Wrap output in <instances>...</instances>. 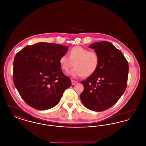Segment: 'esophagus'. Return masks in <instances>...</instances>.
<instances>
[{
    "label": "esophagus",
    "instance_id": "1",
    "mask_svg": "<svg viewBox=\"0 0 146 146\" xmlns=\"http://www.w3.org/2000/svg\"><path fill=\"white\" fill-rule=\"evenodd\" d=\"M76 83H77L76 81L74 80H72V85H75Z\"/></svg>",
    "mask_w": 146,
    "mask_h": 146
}]
</instances>
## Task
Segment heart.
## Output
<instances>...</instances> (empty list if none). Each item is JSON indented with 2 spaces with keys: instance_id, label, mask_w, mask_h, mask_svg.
Listing matches in <instances>:
<instances>
[{
  "instance_id": "1",
  "label": "heart",
  "mask_w": 146,
  "mask_h": 146,
  "mask_svg": "<svg viewBox=\"0 0 146 146\" xmlns=\"http://www.w3.org/2000/svg\"><path fill=\"white\" fill-rule=\"evenodd\" d=\"M69 55L61 56L59 62L62 69L66 72L75 66L69 73L73 78L90 76L95 72L98 67L100 57L94 51L76 46L70 50Z\"/></svg>"
}]
</instances>
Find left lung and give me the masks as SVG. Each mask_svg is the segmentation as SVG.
<instances>
[{"label": "left lung", "mask_w": 146, "mask_h": 146, "mask_svg": "<svg viewBox=\"0 0 146 146\" xmlns=\"http://www.w3.org/2000/svg\"><path fill=\"white\" fill-rule=\"evenodd\" d=\"M100 57L95 72L81 83L83 92L80 98L84 106L91 111H102L115 104L125 92L129 64L125 57L110 42L92 44Z\"/></svg>", "instance_id": "obj_1"}]
</instances>
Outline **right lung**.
Wrapping results in <instances>:
<instances>
[{
    "mask_svg": "<svg viewBox=\"0 0 146 146\" xmlns=\"http://www.w3.org/2000/svg\"><path fill=\"white\" fill-rule=\"evenodd\" d=\"M68 47L40 42L28 45L15 56L14 84L25 102L38 110H49L57 104L64 91L71 86L59 62Z\"/></svg>",
    "mask_w": 146,
    "mask_h": 146,
    "instance_id": "1",
    "label": "right lung"
}]
</instances>
